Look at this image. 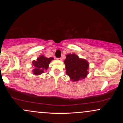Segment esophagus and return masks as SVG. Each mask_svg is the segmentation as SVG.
<instances>
[{"mask_svg": "<svg viewBox=\"0 0 123 123\" xmlns=\"http://www.w3.org/2000/svg\"><path fill=\"white\" fill-rule=\"evenodd\" d=\"M57 60L58 61H62V58H57Z\"/></svg>", "mask_w": 123, "mask_h": 123, "instance_id": "34e87169", "label": "esophagus"}]
</instances>
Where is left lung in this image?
Here are the masks:
<instances>
[{"mask_svg": "<svg viewBox=\"0 0 123 123\" xmlns=\"http://www.w3.org/2000/svg\"><path fill=\"white\" fill-rule=\"evenodd\" d=\"M66 73L72 81L85 79L88 74L89 63L85 59L80 58L76 54H69L64 61Z\"/></svg>", "mask_w": 123, "mask_h": 123, "instance_id": "left-lung-1", "label": "left lung"}]
</instances>
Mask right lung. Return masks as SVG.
<instances>
[{
  "mask_svg": "<svg viewBox=\"0 0 123 123\" xmlns=\"http://www.w3.org/2000/svg\"><path fill=\"white\" fill-rule=\"evenodd\" d=\"M53 60V57L47 58L43 55H41L36 61L33 60L32 61V64L34 66V69L32 70L33 74L38 76L44 72V71L47 70L49 68L50 62Z\"/></svg>",
  "mask_w": 123,
  "mask_h": 123,
  "instance_id": "add662e5",
  "label": "right lung"
}]
</instances>
